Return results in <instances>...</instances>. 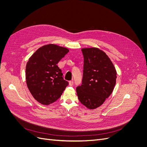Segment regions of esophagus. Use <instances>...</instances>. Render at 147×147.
<instances>
[{"mask_svg":"<svg viewBox=\"0 0 147 147\" xmlns=\"http://www.w3.org/2000/svg\"><path fill=\"white\" fill-rule=\"evenodd\" d=\"M73 84H74V81L73 80H71V81L69 82V86H72L73 85Z\"/></svg>","mask_w":147,"mask_h":147,"instance_id":"esophagus-1","label":"esophagus"}]
</instances>
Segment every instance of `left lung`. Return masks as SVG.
Here are the masks:
<instances>
[{"mask_svg": "<svg viewBox=\"0 0 147 147\" xmlns=\"http://www.w3.org/2000/svg\"><path fill=\"white\" fill-rule=\"evenodd\" d=\"M82 83L76 88L80 102L88 109L101 106L113 91L117 72L107 54L96 48H83Z\"/></svg>", "mask_w": 147, "mask_h": 147, "instance_id": "1", "label": "left lung"}]
</instances>
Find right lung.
<instances>
[{"mask_svg":"<svg viewBox=\"0 0 147 147\" xmlns=\"http://www.w3.org/2000/svg\"><path fill=\"white\" fill-rule=\"evenodd\" d=\"M69 50L49 44L38 48L30 58L26 67L27 87L34 98L43 105H49L60 98L68 82L57 65Z\"/></svg>","mask_w":147,"mask_h":147,"instance_id":"add662e5","label":"right lung"}]
</instances>
